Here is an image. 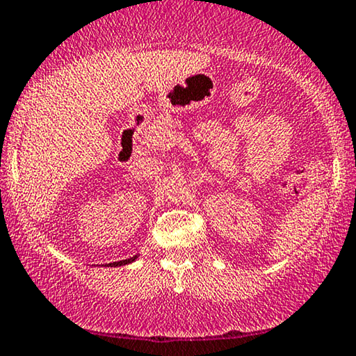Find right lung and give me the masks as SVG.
Here are the masks:
<instances>
[{"mask_svg": "<svg viewBox=\"0 0 356 356\" xmlns=\"http://www.w3.org/2000/svg\"><path fill=\"white\" fill-rule=\"evenodd\" d=\"M136 257H138V256H133V257H129V259H124V261H118V262H110V264H108V267H118V266H126V264H129V262H133V261H136Z\"/></svg>", "mask_w": 356, "mask_h": 356, "instance_id": "right-lung-1", "label": "right lung"}]
</instances>
